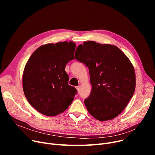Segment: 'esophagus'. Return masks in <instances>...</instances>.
Listing matches in <instances>:
<instances>
[{
  "label": "esophagus",
  "mask_w": 155,
  "mask_h": 155,
  "mask_svg": "<svg viewBox=\"0 0 155 155\" xmlns=\"http://www.w3.org/2000/svg\"><path fill=\"white\" fill-rule=\"evenodd\" d=\"M76 88H77V90L78 92H80V87H79V86L76 87Z\"/></svg>",
  "instance_id": "esophagus-1"
}]
</instances>
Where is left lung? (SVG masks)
Segmentation results:
<instances>
[{
	"label": "left lung",
	"instance_id": "1",
	"mask_svg": "<svg viewBox=\"0 0 155 155\" xmlns=\"http://www.w3.org/2000/svg\"><path fill=\"white\" fill-rule=\"evenodd\" d=\"M75 59L88 68L92 91L84 104L96 119L105 121L124 110L134 94L136 75L131 62L119 48L92 41L77 49Z\"/></svg>",
	"mask_w": 155,
	"mask_h": 155
}]
</instances>
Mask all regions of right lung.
<instances>
[{
    "mask_svg": "<svg viewBox=\"0 0 155 155\" xmlns=\"http://www.w3.org/2000/svg\"><path fill=\"white\" fill-rule=\"evenodd\" d=\"M75 48L72 41L41 46L26 64L22 75L24 93L31 106L42 114L58 115L74 99L77 89L68 85L65 67L74 59Z\"/></svg>",
    "mask_w": 155,
    "mask_h": 155,
    "instance_id": "right-lung-1",
    "label": "right lung"
}]
</instances>
